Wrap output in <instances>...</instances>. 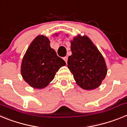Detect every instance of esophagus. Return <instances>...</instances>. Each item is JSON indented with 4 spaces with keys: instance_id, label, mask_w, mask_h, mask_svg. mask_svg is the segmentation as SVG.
Returning a JSON list of instances; mask_svg holds the SVG:
<instances>
[{
    "instance_id": "1",
    "label": "esophagus",
    "mask_w": 127,
    "mask_h": 127,
    "mask_svg": "<svg viewBox=\"0 0 127 127\" xmlns=\"http://www.w3.org/2000/svg\"><path fill=\"white\" fill-rule=\"evenodd\" d=\"M64 61L65 62H66V64H67V60H68V58H67V57H64Z\"/></svg>"
}]
</instances>
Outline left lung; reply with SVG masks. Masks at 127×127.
Masks as SVG:
<instances>
[{
  "label": "left lung",
  "instance_id": "8db88e82",
  "mask_svg": "<svg viewBox=\"0 0 127 127\" xmlns=\"http://www.w3.org/2000/svg\"><path fill=\"white\" fill-rule=\"evenodd\" d=\"M70 44L72 55L68 58L67 66L76 83L84 90L97 88L107 74L104 57L87 36L78 35Z\"/></svg>",
  "mask_w": 127,
  "mask_h": 127
}]
</instances>
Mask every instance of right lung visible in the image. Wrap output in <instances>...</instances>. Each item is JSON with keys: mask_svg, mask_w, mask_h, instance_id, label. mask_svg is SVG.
I'll use <instances>...</instances> for the list:
<instances>
[{"mask_svg": "<svg viewBox=\"0 0 127 127\" xmlns=\"http://www.w3.org/2000/svg\"><path fill=\"white\" fill-rule=\"evenodd\" d=\"M65 65L64 60L50 47L48 38L40 35L33 39L25 54L21 74L30 86L41 89L48 86L56 72Z\"/></svg>", "mask_w": 127, "mask_h": 127, "instance_id": "1", "label": "right lung"}]
</instances>
